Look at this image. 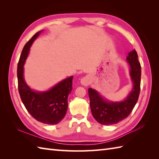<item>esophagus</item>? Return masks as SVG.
<instances>
[{
	"label": "esophagus",
	"mask_w": 159,
	"mask_h": 159,
	"mask_svg": "<svg viewBox=\"0 0 159 159\" xmlns=\"http://www.w3.org/2000/svg\"><path fill=\"white\" fill-rule=\"evenodd\" d=\"M89 83H90V80H89V78L88 76L83 77L81 79V80H80V83H81L83 85H85V86H87L88 85H89Z\"/></svg>",
	"instance_id": "obj_1"
}]
</instances>
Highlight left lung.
<instances>
[{"instance_id": "left-lung-1", "label": "left lung", "mask_w": 159, "mask_h": 159, "mask_svg": "<svg viewBox=\"0 0 159 159\" xmlns=\"http://www.w3.org/2000/svg\"><path fill=\"white\" fill-rule=\"evenodd\" d=\"M130 66V75L133 88L124 100L112 102L104 100L95 89H88L90 108L93 117L102 125L117 124L126 118L132 112L139 98L141 69L135 50L128 53L126 58Z\"/></svg>"}]
</instances>
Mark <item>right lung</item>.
Returning a JSON list of instances; mask_svg holds the SVG:
<instances>
[{
	"instance_id": "obj_1",
	"label": "right lung",
	"mask_w": 159,
	"mask_h": 159,
	"mask_svg": "<svg viewBox=\"0 0 159 159\" xmlns=\"http://www.w3.org/2000/svg\"><path fill=\"white\" fill-rule=\"evenodd\" d=\"M42 31L35 33L23 48L17 69L18 91L24 105L33 117L43 124H57L66 114L67 97L72 89L73 76L64 79L44 92L33 91L26 83L23 76L24 65L30 47Z\"/></svg>"
}]
</instances>
